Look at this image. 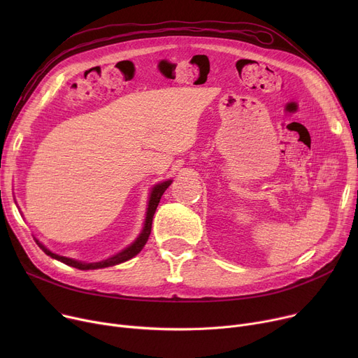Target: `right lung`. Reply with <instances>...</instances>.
Returning a JSON list of instances; mask_svg holds the SVG:
<instances>
[{
  "label": "right lung",
  "mask_w": 358,
  "mask_h": 358,
  "mask_svg": "<svg viewBox=\"0 0 358 358\" xmlns=\"http://www.w3.org/2000/svg\"><path fill=\"white\" fill-rule=\"evenodd\" d=\"M173 180H166V181H162V182H158L155 184L152 189H150L149 192V199H148V208H146V216H145V222H143V228L141 231V234L138 235V238L130 243V245H127L126 248H123L120 252L111 255L106 259H101V261H97V262H84V261H78V259H73V258H68V257H62V255H58L52 252L50 250H48L43 243L36 239V243L39 245V248L49 257H52L53 259H58L61 262H64V264L66 266H71V267H75L78 270H97V268H106V267H113V266H117V264H122V262L134 258L135 255H138L142 248L145 247V243L150 235V229H152V219H154V215H155V210L158 208V203L164 194V192L168 189L169 185H171Z\"/></svg>",
  "instance_id": "obj_1"
}]
</instances>
